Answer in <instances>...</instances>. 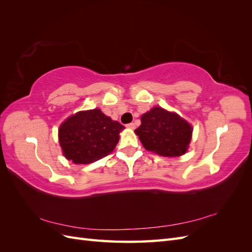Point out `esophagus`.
<instances>
[{
	"label": "esophagus",
	"mask_w": 252,
	"mask_h": 252,
	"mask_svg": "<svg viewBox=\"0 0 252 252\" xmlns=\"http://www.w3.org/2000/svg\"><path fill=\"white\" fill-rule=\"evenodd\" d=\"M126 126H127V128H130V129H134V128H135L134 123H129V124H127Z\"/></svg>",
	"instance_id": "1"
}]
</instances>
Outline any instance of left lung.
Returning a JSON list of instances; mask_svg holds the SVG:
<instances>
[{
    "label": "left lung",
    "instance_id": "obj_1",
    "mask_svg": "<svg viewBox=\"0 0 252 252\" xmlns=\"http://www.w3.org/2000/svg\"><path fill=\"white\" fill-rule=\"evenodd\" d=\"M135 129L143 146L164 157L184 155L191 140L192 128L177 113L155 107L144 113Z\"/></svg>",
    "mask_w": 252,
    "mask_h": 252
}]
</instances>
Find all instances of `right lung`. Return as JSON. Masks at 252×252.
<instances>
[{"label":"right lung","mask_w":252,"mask_h":252,"mask_svg":"<svg viewBox=\"0 0 252 252\" xmlns=\"http://www.w3.org/2000/svg\"><path fill=\"white\" fill-rule=\"evenodd\" d=\"M124 128L100 109L81 111L61 125L60 145L65 158L74 164L94 163L114 149Z\"/></svg>","instance_id":"right-lung-1"}]
</instances>
